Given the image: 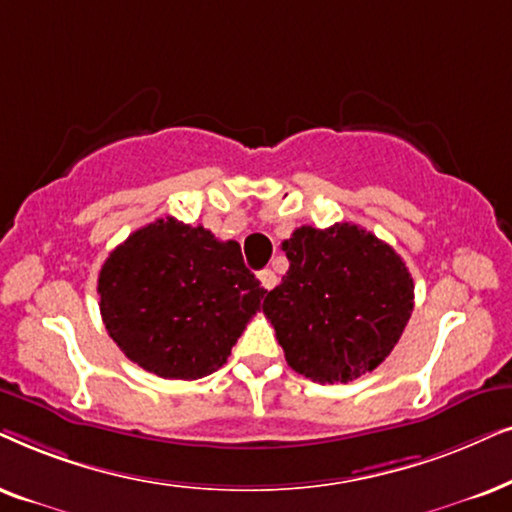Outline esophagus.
<instances>
[{"label":"esophagus","instance_id":"34e87169","mask_svg":"<svg viewBox=\"0 0 512 512\" xmlns=\"http://www.w3.org/2000/svg\"><path fill=\"white\" fill-rule=\"evenodd\" d=\"M257 278H260V283H262L264 290H274L276 283H278V278H276V274L271 269H262L260 274H257Z\"/></svg>","mask_w":512,"mask_h":512}]
</instances>
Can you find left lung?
I'll return each instance as SVG.
<instances>
[{
    "mask_svg": "<svg viewBox=\"0 0 512 512\" xmlns=\"http://www.w3.org/2000/svg\"><path fill=\"white\" fill-rule=\"evenodd\" d=\"M283 252L290 269L262 309L292 370L346 384L384 363L414 309V281L398 252L349 222L299 227Z\"/></svg>",
    "mask_w": 512,
    "mask_h": 512,
    "instance_id": "left-lung-1",
    "label": "left lung"
}]
</instances>
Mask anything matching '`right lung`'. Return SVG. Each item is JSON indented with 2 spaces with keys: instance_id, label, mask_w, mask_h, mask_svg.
<instances>
[{
  "instance_id": "add662e5",
  "label": "right lung",
  "mask_w": 512,
  "mask_h": 512,
  "mask_svg": "<svg viewBox=\"0 0 512 512\" xmlns=\"http://www.w3.org/2000/svg\"><path fill=\"white\" fill-rule=\"evenodd\" d=\"M264 290L241 245L156 220L102 264L100 316L128 360L163 379H201L227 363Z\"/></svg>"
}]
</instances>
